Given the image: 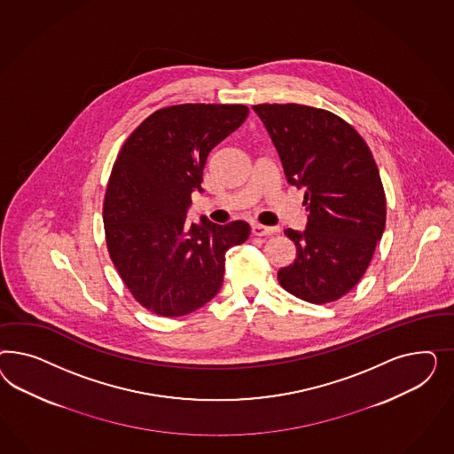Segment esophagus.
I'll use <instances>...</instances> for the list:
<instances>
[{
	"label": "esophagus",
	"instance_id": "34e87169",
	"mask_svg": "<svg viewBox=\"0 0 454 454\" xmlns=\"http://www.w3.org/2000/svg\"><path fill=\"white\" fill-rule=\"evenodd\" d=\"M251 233L254 236H270V234L279 233V228L276 226H264L260 223H253L251 224Z\"/></svg>",
	"mask_w": 454,
	"mask_h": 454
}]
</instances>
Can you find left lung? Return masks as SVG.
Here are the masks:
<instances>
[{"label": "left lung", "mask_w": 454, "mask_h": 454, "mask_svg": "<svg viewBox=\"0 0 454 454\" xmlns=\"http://www.w3.org/2000/svg\"><path fill=\"white\" fill-rule=\"evenodd\" d=\"M289 184L306 188L308 223L285 230L296 258L278 281L296 298L336 301L355 288L372 262L386 224V196L366 141L334 113L288 105H256Z\"/></svg>", "instance_id": "left-lung-1"}]
</instances>
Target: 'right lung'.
<instances>
[{
	"instance_id": "add662e5",
	"label": "right lung",
	"mask_w": 454,
	"mask_h": 454,
	"mask_svg": "<svg viewBox=\"0 0 454 454\" xmlns=\"http://www.w3.org/2000/svg\"><path fill=\"white\" fill-rule=\"evenodd\" d=\"M245 105H176L154 111L124 141L111 171L103 221L111 262L143 308L184 317L223 285L224 256L249 236L247 221L188 223L203 192L207 154L247 120Z\"/></svg>"
}]
</instances>
